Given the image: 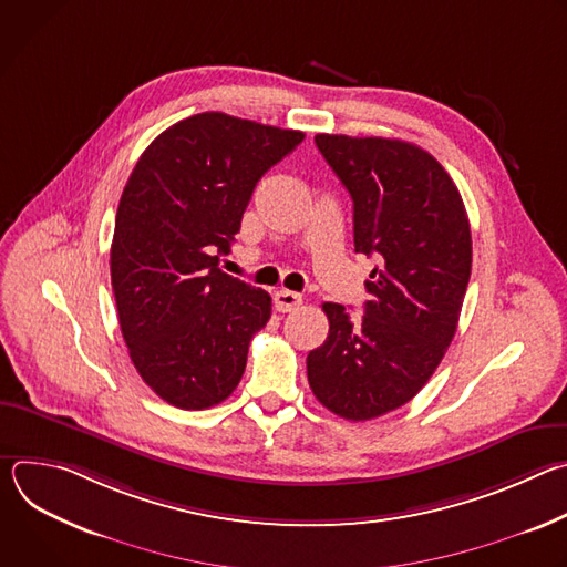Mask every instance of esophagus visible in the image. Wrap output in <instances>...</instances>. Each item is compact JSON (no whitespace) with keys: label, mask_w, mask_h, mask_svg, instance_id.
Listing matches in <instances>:
<instances>
[{"label":"esophagus","mask_w":567,"mask_h":567,"mask_svg":"<svg viewBox=\"0 0 567 567\" xmlns=\"http://www.w3.org/2000/svg\"><path fill=\"white\" fill-rule=\"evenodd\" d=\"M302 302V296L298 291H289V289H278L274 293V305L278 311H293L296 307H300Z\"/></svg>","instance_id":"esophagus-1"}]
</instances>
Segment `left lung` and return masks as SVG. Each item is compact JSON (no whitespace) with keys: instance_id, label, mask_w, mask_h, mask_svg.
<instances>
[{"instance_id":"8db88e82","label":"left lung","mask_w":567,"mask_h":567,"mask_svg":"<svg viewBox=\"0 0 567 567\" xmlns=\"http://www.w3.org/2000/svg\"><path fill=\"white\" fill-rule=\"evenodd\" d=\"M354 204V251L377 260L363 316L322 302L330 334L307 357L316 399L365 422L409 403L451 346L471 278L457 186L426 150L399 138L316 134Z\"/></svg>"}]
</instances>
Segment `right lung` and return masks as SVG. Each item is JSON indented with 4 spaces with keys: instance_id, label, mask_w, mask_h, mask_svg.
Returning <instances> with one entry per match:
<instances>
[{
    "instance_id": "1",
    "label": "right lung",
    "mask_w": 567,
    "mask_h": 567,
    "mask_svg": "<svg viewBox=\"0 0 567 567\" xmlns=\"http://www.w3.org/2000/svg\"><path fill=\"white\" fill-rule=\"evenodd\" d=\"M305 138L221 112L161 132L118 202L112 289L141 379L186 411L217 406L239 383L271 318L265 289L219 269L256 184Z\"/></svg>"
}]
</instances>
